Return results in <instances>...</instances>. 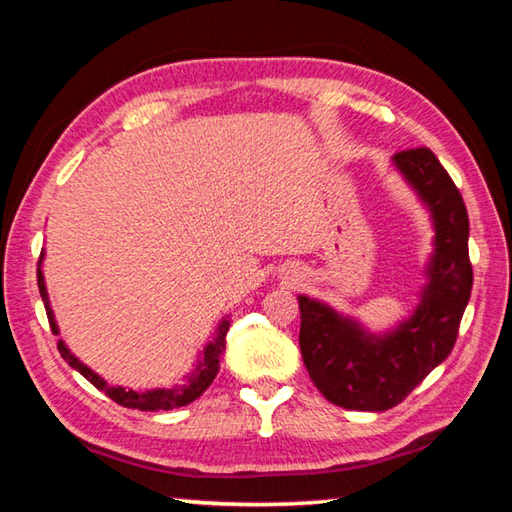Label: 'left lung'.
Segmentation results:
<instances>
[{
  "instance_id": "left-lung-1",
  "label": "left lung",
  "mask_w": 512,
  "mask_h": 512,
  "mask_svg": "<svg viewBox=\"0 0 512 512\" xmlns=\"http://www.w3.org/2000/svg\"><path fill=\"white\" fill-rule=\"evenodd\" d=\"M434 226V250L412 315L385 333H371L329 304L297 295L300 349L313 385L329 403L358 412H385L403 401L450 356L472 291L468 212L461 192L427 150L394 154Z\"/></svg>"
}]
</instances>
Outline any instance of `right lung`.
Returning a JSON list of instances; mask_svg holds the SVG:
<instances>
[{
  "mask_svg": "<svg viewBox=\"0 0 512 512\" xmlns=\"http://www.w3.org/2000/svg\"><path fill=\"white\" fill-rule=\"evenodd\" d=\"M42 259H44V250L40 255V262H37V286H40V295L46 309V318H49L51 331L58 336V322H55V315L49 302V293H46V284H44V275H42ZM230 327L228 315L221 318L219 327L215 331V338H212L206 347H203L201 356L197 360V365L185 374L181 383H176L174 387H159V389H147V392H136V389H125V387H111L107 385L105 378H100L94 369H89L85 362H80L73 353L64 345V340H58V351L62 353V358L69 362V367L80 371L91 385L98 387L100 392H105L111 401H116L123 407H132V410H143V412H156V410H174V407H183L190 405L192 401L206 392V389L212 385V380L219 374V362H221V353L226 349V333Z\"/></svg>",
  "mask_w": 512,
  "mask_h": 512,
  "instance_id": "obj_1",
  "label": "right lung"
}]
</instances>
